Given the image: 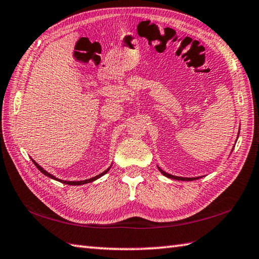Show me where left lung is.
Instances as JSON below:
<instances>
[{
	"label": "left lung",
	"instance_id": "obj_1",
	"mask_svg": "<svg viewBox=\"0 0 259 259\" xmlns=\"http://www.w3.org/2000/svg\"><path fill=\"white\" fill-rule=\"evenodd\" d=\"M239 136V135H238ZM158 169H159V171H160L163 176H166V177H168V178H171V179H176V180H196V179H198L199 177H194V178H187V177H178V176H174V175H170V174H168V172H166V171H163V170L160 168V167H158ZM201 178V177H200Z\"/></svg>",
	"mask_w": 259,
	"mask_h": 259
}]
</instances>
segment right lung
Returning a JSON list of instances; mask_svg holds the SVG:
<instances>
[{"instance_id": "add662e5", "label": "right lung", "mask_w": 259, "mask_h": 259, "mask_svg": "<svg viewBox=\"0 0 259 259\" xmlns=\"http://www.w3.org/2000/svg\"><path fill=\"white\" fill-rule=\"evenodd\" d=\"M32 161H33V163L35 164V167L40 170V171L45 175V176H47V177H49V178H51V179H54V180H57V181H60V183H63V184H65V185H71V186H80V185H84V184H89V183H92V181H95V180H97V179H99L100 177H102L103 175H106L109 170H110V168H111V166H110L107 170H104L103 172H101V174H99L98 176H95V177H92V178H90V179H85V180H79V181H67V180H62V179H59V178H57V177H54L53 175H51L50 172H48L47 170H45L43 169L40 164L38 163H36L34 160H33L32 159Z\"/></svg>"}]
</instances>
